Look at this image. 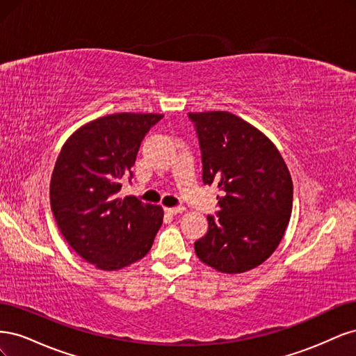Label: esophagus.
<instances>
[{"instance_id":"obj_1","label":"esophagus","mask_w":356,"mask_h":356,"mask_svg":"<svg viewBox=\"0 0 356 356\" xmlns=\"http://www.w3.org/2000/svg\"><path fill=\"white\" fill-rule=\"evenodd\" d=\"M165 211H166L169 215H177V213H181L182 211H184V207H172V208H165Z\"/></svg>"}]
</instances>
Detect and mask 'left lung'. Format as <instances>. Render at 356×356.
<instances>
[{"mask_svg":"<svg viewBox=\"0 0 356 356\" xmlns=\"http://www.w3.org/2000/svg\"><path fill=\"white\" fill-rule=\"evenodd\" d=\"M202 154L203 184L218 186L217 217L195 242L200 260L222 273L264 263L293 211V179L270 139L227 111L188 113Z\"/></svg>","mask_w":356,"mask_h":356,"instance_id":"1","label":"left lung"}]
</instances>
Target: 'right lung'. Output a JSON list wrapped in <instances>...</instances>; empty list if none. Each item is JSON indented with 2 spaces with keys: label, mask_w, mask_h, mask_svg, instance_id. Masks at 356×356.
Returning <instances> with one entry per match:
<instances>
[{
  "label": "right lung",
  "mask_w": 356,
  "mask_h": 356,
  "mask_svg": "<svg viewBox=\"0 0 356 356\" xmlns=\"http://www.w3.org/2000/svg\"><path fill=\"white\" fill-rule=\"evenodd\" d=\"M163 115L118 113L80 127L63 144L50 181L53 217L86 261L118 270L152 250L163 209L117 193L132 179L143 139Z\"/></svg>",
  "instance_id": "obj_1"
}]
</instances>
